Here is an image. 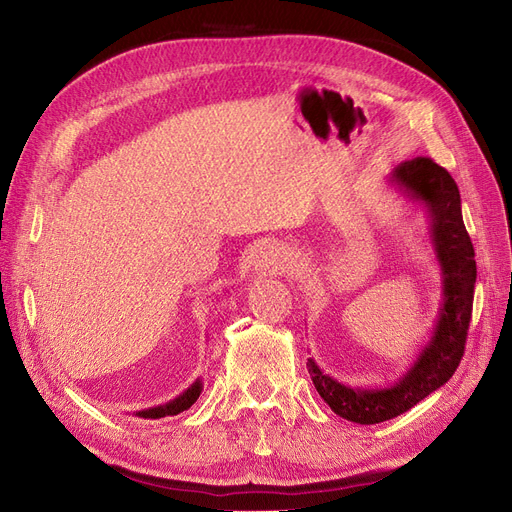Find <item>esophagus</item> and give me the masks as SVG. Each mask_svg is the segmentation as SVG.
Wrapping results in <instances>:
<instances>
[{"instance_id": "obj_1", "label": "esophagus", "mask_w": 512, "mask_h": 512, "mask_svg": "<svg viewBox=\"0 0 512 512\" xmlns=\"http://www.w3.org/2000/svg\"><path fill=\"white\" fill-rule=\"evenodd\" d=\"M250 267L256 275L277 277V275H285L292 269V258H290V252L285 250L283 245L267 243L252 254Z\"/></svg>"}]
</instances>
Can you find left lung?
Returning <instances> with one entry per match:
<instances>
[{
  "mask_svg": "<svg viewBox=\"0 0 512 512\" xmlns=\"http://www.w3.org/2000/svg\"><path fill=\"white\" fill-rule=\"evenodd\" d=\"M386 182L428 218V241L441 271V304L431 338L388 386H355L325 374L313 357L306 363L321 399L334 414L357 424L397 418L454 376L464 355L477 281L475 250L462 220L460 191L449 172L433 159L416 157L399 163Z\"/></svg>",
  "mask_w": 512,
  "mask_h": 512,
  "instance_id": "1",
  "label": "left lung"
}]
</instances>
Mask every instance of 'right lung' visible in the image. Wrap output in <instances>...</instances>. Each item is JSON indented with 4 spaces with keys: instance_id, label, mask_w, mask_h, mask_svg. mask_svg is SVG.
<instances>
[{
    "instance_id": "right-lung-1",
    "label": "right lung",
    "mask_w": 512,
    "mask_h": 512,
    "mask_svg": "<svg viewBox=\"0 0 512 512\" xmlns=\"http://www.w3.org/2000/svg\"><path fill=\"white\" fill-rule=\"evenodd\" d=\"M201 391H203V382H201V378H197L191 386H187L185 391H182L180 395H176L174 399L161 403V405L147 407V410L134 412V416L145 418V420H159V418H166V416H176L180 412L189 410V407L199 399Z\"/></svg>"
}]
</instances>
